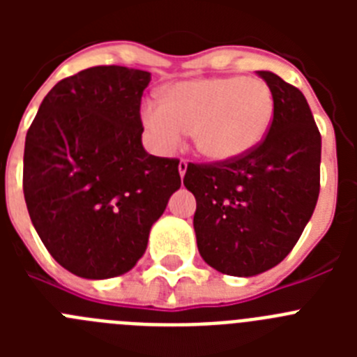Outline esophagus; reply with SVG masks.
Segmentation results:
<instances>
[{
    "label": "esophagus",
    "mask_w": 357,
    "mask_h": 357,
    "mask_svg": "<svg viewBox=\"0 0 357 357\" xmlns=\"http://www.w3.org/2000/svg\"><path fill=\"white\" fill-rule=\"evenodd\" d=\"M185 172H188V162H185V160H181V162H178V175H181V178H184Z\"/></svg>",
    "instance_id": "esophagus-1"
}]
</instances>
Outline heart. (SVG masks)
I'll return each instance as SVG.
<instances>
[{"label": "heart", "mask_w": 357, "mask_h": 357, "mask_svg": "<svg viewBox=\"0 0 357 357\" xmlns=\"http://www.w3.org/2000/svg\"><path fill=\"white\" fill-rule=\"evenodd\" d=\"M275 102L259 78L214 77L178 82L164 103L143 107V127L160 153L181 146L193 134L195 146L211 162H232L261 144L272 127Z\"/></svg>", "instance_id": "1"}]
</instances>
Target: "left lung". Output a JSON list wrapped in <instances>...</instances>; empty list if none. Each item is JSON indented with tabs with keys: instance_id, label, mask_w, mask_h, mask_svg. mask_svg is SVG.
I'll use <instances>...</instances> for the list:
<instances>
[{
	"instance_id": "obj_1",
	"label": "left lung",
	"mask_w": 357,
	"mask_h": 357,
	"mask_svg": "<svg viewBox=\"0 0 357 357\" xmlns=\"http://www.w3.org/2000/svg\"><path fill=\"white\" fill-rule=\"evenodd\" d=\"M275 112L266 139L232 162L189 164L197 198L198 252L225 275L254 277L291 252L320 193L321 137L307 100L272 71H259Z\"/></svg>"
}]
</instances>
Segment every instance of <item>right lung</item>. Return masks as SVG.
Here are the masks:
<instances>
[{
    "label": "right lung",
    "instance_id": "1",
    "mask_svg": "<svg viewBox=\"0 0 357 357\" xmlns=\"http://www.w3.org/2000/svg\"><path fill=\"white\" fill-rule=\"evenodd\" d=\"M151 75L96 66L46 94L24 141L28 214L56 263L82 279L130 272L151 225L181 188L178 160L143 146Z\"/></svg>",
    "mask_w": 357,
    "mask_h": 357
}]
</instances>
